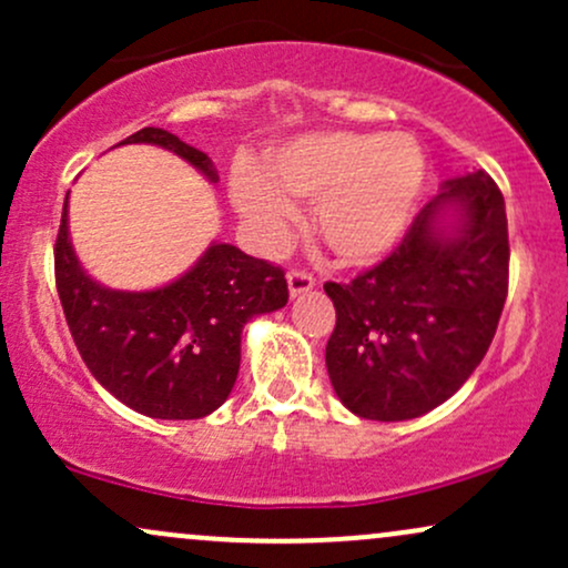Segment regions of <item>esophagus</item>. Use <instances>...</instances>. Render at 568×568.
<instances>
[{
	"label": "esophagus",
	"instance_id": "34e87169",
	"mask_svg": "<svg viewBox=\"0 0 568 568\" xmlns=\"http://www.w3.org/2000/svg\"><path fill=\"white\" fill-rule=\"evenodd\" d=\"M315 288V277L310 275V272H302V270H291L288 272V291L291 296H302V293Z\"/></svg>",
	"mask_w": 568,
	"mask_h": 568
}]
</instances>
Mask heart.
Returning <instances> with one entry per match:
<instances>
[{
    "instance_id": "obj_1",
    "label": "heart",
    "mask_w": 568,
    "mask_h": 568,
    "mask_svg": "<svg viewBox=\"0 0 568 568\" xmlns=\"http://www.w3.org/2000/svg\"><path fill=\"white\" fill-rule=\"evenodd\" d=\"M262 173L240 171L232 202L264 243H280L291 200L312 202V232L344 264H371L397 245L425 186L414 135L321 130L270 149Z\"/></svg>"
}]
</instances>
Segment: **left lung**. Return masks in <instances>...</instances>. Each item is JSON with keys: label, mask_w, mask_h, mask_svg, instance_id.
Here are the masks:
<instances>
[{"label": "left lung", "mask_w": 568, "mask_h": 568, "mask_svg": "<svg viewBox=\"0 0 568 568\" xmlns=\"http://www.w3.org/2000/svg\"><path fill=\"white\" fill-rule=\"evenodd\" d=\"M507 266L505 197L491 175L446 181L384 262L323 285L336 306L325 366L338 400L374 422L446 403L497 334Z\"/></svg>", "instance_id": "8db88e82"}]
</instances>
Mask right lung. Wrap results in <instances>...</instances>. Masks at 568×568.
Returning a JSON list of instances; mask_svg holds the SVG:
<instances>
[{
    "mask_svg": "<svg viewBox=\"0 0 568 568\" xmlns=\"http://www.w3.org/2000/svg\"><path fill=\"white\" fill-rule=\"evenodd\" d=\"M122 143H154L219 181L205 152L162 128H143ZM55 288L90 374L152 419L213 414L237 382L245 323L288 304L280 266L226 243H213L192 270L162 288H106L82 270L71 247L69 194L55 240Z\"/></svg>",
    "mask_w": 568,
    "mask_h": 568,
    "instance_id": "1",
    "label": "right lung"
}]
</instances>
